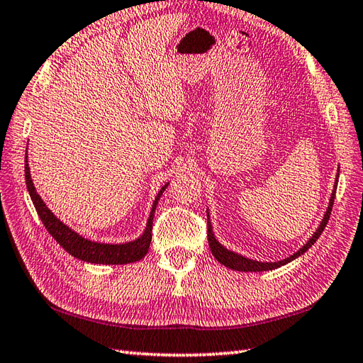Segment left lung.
Returning a JSON list of instances; mask_svg holds the SVG:
<instances>
[{
  "label": "left lung",
  "mask_w": 363,
  "mask_h": 363,
  "mask_svg": "<svg viewBox=\"0 0 363 363\" xmlns=\"http://www.w3.org/2000/svg\"><path fill=\"white\" fill-rule=\"evenodd\" d=\"M338 172H340V168H338ZM337 182H338V173L335 176V184H334V190L333 194H330V199H329V204H328V209L323 215V220L320 221V225L317 228V230L312 234V237L309 240L306 242V245L301 246V248L293 252L290 257L287 259H282V260H277V262H260V260H254L250 257H245L242 254H237L234 251H230L228 248H225L218 240L217 237H215L213 230H212V223H211V217H209V211H207V240H209V246H211V251L213 254V257L217 259L220 264H223L225 267L230 268V269H235V272H251V273H257V272H268V269H274V268H279L285 264H289V262L295 260L296 257L303 256V254L311 248V246L318 240V237L321 235L323 230H325L329 217H330V211H333V206H334V198H335V191H337Z\"/></svg>",
  "instance_id": "8db88e82"
}]
</instances>
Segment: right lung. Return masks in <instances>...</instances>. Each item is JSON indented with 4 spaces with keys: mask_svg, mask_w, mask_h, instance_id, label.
Masks as SVG:
<instances>
[{
    "mask_svg": "<svg viewBox=\"0 0 363 363\" xmlns=\"http://www.w3.org/2000/svg\"><path fill=\"white\" fill-rule=\"evenodd\" d=\"M25 177H26V187L29 191V196L33 199L35 211L40 217L42 223L45 225L46 230L52 235L54 240H56L62 248L72 254L73 257L90 262V264H103V265H123V264H133V262L140 260L146 256V252L150 250L151 245V237H152V218H154V211H156V206L159 199L164 194L165 189L168 187V182L164 187L160 189L156 199H154L148 221H146V228L143 234L135 238L133 242L126 243H101V242H91L89 238L79 235L76 230L64 225L56 215H54L48 206L43 203L40 195L37 194V190L30 179V172H29V164H28V154L25 156Z\"/></svg>",
    "mask_w": 363,
    "mask_h": 363,
    "instance_id": "add662e5",
    "label": "right lung"
}]
</instances>
